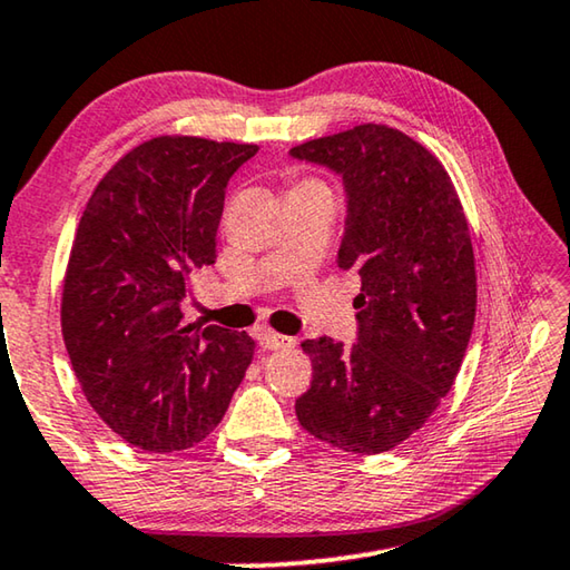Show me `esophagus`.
<instances>
[{"mask_svg": "<svg viewBox=\"0 0 570 570\" xmlns=\"http://www.w3.org/2000/svg\"><path fill=\"white\" fill-rule=\"evenodd\" d=\"M258 340L266 350H288V347L296 345L294 337H286V334H278L274 330H261Z\"/></svg>", "mask_w": 570, "mask_h": 570, "instance_id": "1", "label": "esophagus"}]
</instances>
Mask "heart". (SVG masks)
<instances>
[{
    "label": "heart",
    "mask_w": 570,
    "mask_h": 570,
    "mask_svg": "<svg viewBox=\"0 0 570 570\" xmlns=\"http://www.w3.org/2000/svg\"><path fill=\"white\" fill-rule=\"evenodd\" d=\"M296 187H324V185L317 183V179H304V183H296L294 189H296Z\"/></svg>",
    "instance_id": "heart-1"
}]
</instances>
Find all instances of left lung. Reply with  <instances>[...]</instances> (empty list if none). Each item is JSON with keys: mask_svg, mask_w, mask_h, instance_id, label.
<instances>
[{"mask_svg": "<svg viewBox=\"0 0 570 570\" xmlns=\"http://www.w3.org/2000/svg\"><path fill=\"white\" fill-rule=\"evenodd\" d=\"M292 157L345 183L337 264L363 282L355 345L302 342L314 373L296 419L350 454H381L429 421L462 367L476 314L464 207L444 165L385 124L304 141Z\"/></svg>", "mask_w": 570, "mask_h": 570, "instance_id": "left-lung-1", "label": "left lung"}]
</instances>
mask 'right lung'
<instances>
[{"label":"right lung","instance_id":"obj_1","mask_svg":"<svg viewBox=\"0 0 570 570\" xmlns=\"http://www.w3.org/2000/svg\"><path fill=\"white\" fill-rule=\"evenodd\" d=\"M256 144L155 137L106 171L78 223L60 324L83 395L144 451H183L218 426L256 342L185 324L189 271L215 264L225 187Z\"/></svg>","mask_w":570,"mask_h":570}]
</instances>
